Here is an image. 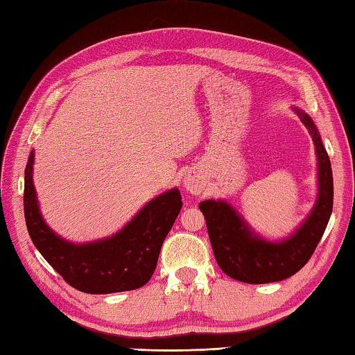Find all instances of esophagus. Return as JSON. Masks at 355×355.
Masks as SVG:
<instances>
[{
  "label": "esophagus",
  "instance_id": "34e87169",
  "mask_svg": "<svg viewBox=\"0 0 355 355\" xmlns=\"http://www.w3.org/2000/svg\"><path fill=\"white\" fill-rule=\"evenodd\" d=\"M183 184L187 191L193 195H198L205 189V180L197 172H189L183 180Z\"/></svg>",
  "mask_w": 355,
  "mask_h": 355
}]
</instances>
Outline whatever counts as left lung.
Wrapping results in <instances>:
<instances>
[{
    "instance_id": "left-lung-1",
    "label": "left lung",
    "mask_w": 355,
    "mask_h": 355,
    "mask_svg": "<svg viewBox=\"0 0 355 355\" xmlns=\"http://www.w3.org/2000/svg\"><path fill=\"white\" fill-rule=\"evenodd\" d=\"M294 111L314 141L319 193L311 214L291 236L276 243L267 241L256 235L229 202L223 200L200 202L218 266L225 275L241 282L268 284L296 275L310 261L333 212V171L327 149L311 117L299 108Z\"/></svg>"
}]
</instances>
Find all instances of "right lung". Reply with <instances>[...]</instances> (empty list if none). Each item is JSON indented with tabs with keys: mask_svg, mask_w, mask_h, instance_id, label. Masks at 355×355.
<instances>
[{
	"mask_svg": "<svg viewBox=\"0 0 355 355\" xmlns=\"http://www.w3.org/2000/svg\"><path fill=\"white\" fill-rule=\"evenodd\" d=\"M33 162L32 150L24 172V216L28 235L44 259L67 284L84 293L108 294L145 285L183 206L177 187L150 200L116 235L73 244L58 236L44 221L32 178Z\"/></svg>",
	"mask_w": 355,
	"mask_h": 355,
	"instance_id": "right-lung-1",
	"label": "right lung"
}]
</instances>
